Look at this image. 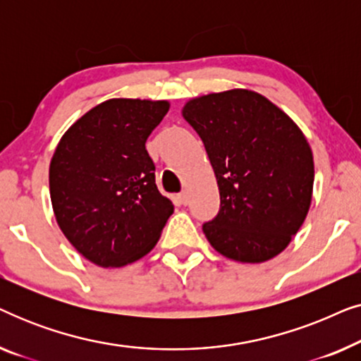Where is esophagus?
<instances>
[{
	"mask_svg": "<svg viewBox=\"0 0 361 361\" xmlns=\"http://www.w3.org/2000/svg\"><path fill=\"white\" fill-rule=\"evenodd\" d=\"M177 200H179V204L185 205L187 204V194H185V192H180V194L177 195Z\"/></svg>",
	"mask_w": 361,
	"mask_h": 361,
	"instance_id": "34e87169",
	"label": "esophagus"
}]
</instances>
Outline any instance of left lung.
<instances>
[{
    "label": "left lung",
    "instance_id": "8db88e82",
    "mask_svg": "<svg viewBox=\"0 0 361 361\" xmlns=\"http://www.w3.org/2000/svg\"><path fill=\"white\" fill-rule=\"evenodd\" d=\"M204 141L220 210L202 230L226 258L263 263L298 233L312 200L314 159L298 125L243 88L194 98L182 110Z\"/></svg>",
    "mask_w": 361,
    "mask_h": 361
}]
</instances>
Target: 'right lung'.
<instances>
[{
	"instance_id": "add662e5",
	"label": "right lung",
	"mask_w": 361,
	"mask_h": 361,
	"mask_svg": "<svg viewBox=\"0 0 361 361\" xmlns=\"http://www.w3.org/2000/svg\"><path fill=\"white\" fill-rule=\"evenodd\" d=\"M167 102L113 98L87 111L62 136L49 169L57 224L78 253L118 268L154 248L172 202L157 190L146 140Z\"/></svg>"
}]
</instances>
